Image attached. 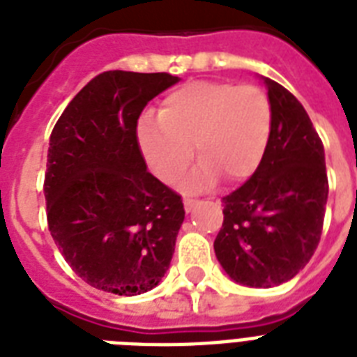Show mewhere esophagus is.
Masks as SVG:
<instances>
[{"mask_svg": "<svg viewBox=\"0 0 357 357\" xmlns=\"http://www.w3.org/2000/svg\"><path fill=\"white\" fill-rule=\"evenodd\" d=\"M196 204H198V202H196V200H192V198H185V200H183L185 211H187V213H190V211H192V209H195V206H196Z\"/></svg>", "mask_w": 357, "mask_h": 357, "instance_id": "esophagus-1", "label": "esophagus"}]
</instances>
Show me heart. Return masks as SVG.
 I'll return each instance as SVG.
<instances>
[{
  "instance_id": "heart-1",
  "label": "heart",
  "mask_w": 357,
  "mask_h": 357,
  "mask_svg": "<svg viewBox=\"0 0 357 357\" xmlns=\"http://www.w3.org/2000/svg\"><path fill=\"white\" fill-rule=\"evenodd\" d=\"M159 122H139V144L150 168L174 183L195 161L202 165L187 189L211 187L226 176L241 183L257 170L272 131V105L263 89L228 81H196L172 91L161 103Z\"/></svg>"
}]
</instances>
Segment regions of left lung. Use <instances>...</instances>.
<instances>
[{"instance_id":"obj_1","label":"left lung","mask_w":357,"mask_h":357,"mask_svg":"<svg viewBox=\"0 0 357 357\" xmlns=\"http://www.w3.org/2000/svg\"><path fill=\"white\" fill-rule=\"evenodd\" d=\"M272 105L268 146L252 178L222 198L215 254L234 282L276 287L298 274L321 241L328 200L324 146L296 98L263 77Z\"/></svg>"}]
</instances>
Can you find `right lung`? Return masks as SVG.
Wrapping results in <instances>:
<instances>
[{"label":"right lung","mask_w":357,"mask_h":357,"mask_svg":"<svg viewBox=\"0 0 357 357\" xmlns=\"http://www.w3.org/2000/svg\"><path fill=\"white\" fill-rule=\"evenodd\" d=\"M178 81L165 72H103L77 92L50 137L47 226L72 271L105 293L151 291L172 261L183 202L148 172L137 122Z\"/></svg>","instance_id":"obj_1"}]
</instances>
